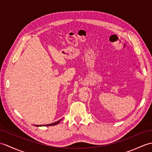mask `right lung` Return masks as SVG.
Segmentation results:
<instances>
[{
  "label": "right lung",
  "instance_id": "add662e5",
  "mask_svg": "<svg viewBox=\"0 0 152 152\" xmlns=\"http://www.w3.org/2000/svg\"><path fill=\"white\" fill-rule=\"evenodd\" d=\"M61 121V120H59V121H57V122H54V123H53V124H47V125H45V126H54V125H56V124H58V123H59L60 122V121ZM44 125H40V126H39V125H36V126H43Z\"/></svg>",
  "mask_w": 152,
  "mask_h": 152
}]
</instances>
